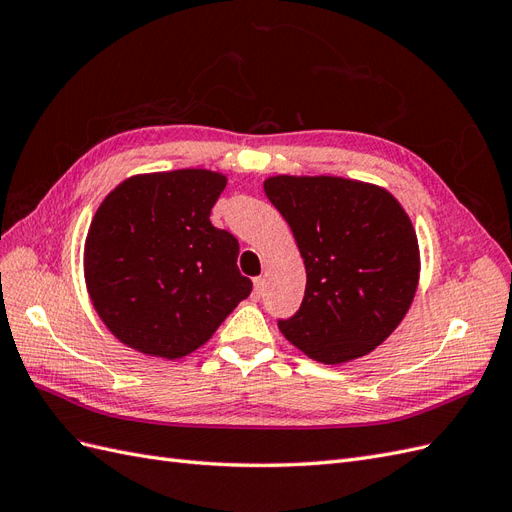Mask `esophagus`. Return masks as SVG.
Masks as SVG:
<instances>
[{
  "label": "esophagus",
  "mask_w": 512,
  "mask_h": 512,
  "mask_svg": "<svg viewBox=\"0 0 512 512\" xmlns=\"http://www.w3.org/2000/svg\"><path fill=\"white\" fill-rule=\"evenodd\" d=\"M262 290H265V280H262V277H254V299L258 301L260 297H262Z\"/></svg>",
  "instance_id": "1"
}]
</instances>
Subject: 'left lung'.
Listing matches in <instances>:
<instances>
[{
    "mask_svg": "<svg viewBox=\"0 0 512 512\" xmlns=\"http://www.w3.org/2000/svg\"><path fill=\"white\" fill-rule=\"evenodd\" d=\"M305 262L299 312L277 320L292 346L320 363L369 354L404 320L418 284V241L408 213L378 185L342 177L265 181Z\"/></svg>",
    "mask_w": 512,
    "mask_h": 512,
    "instance_id": "8db88e82",
    "label": "left lung"
}]
</instances>
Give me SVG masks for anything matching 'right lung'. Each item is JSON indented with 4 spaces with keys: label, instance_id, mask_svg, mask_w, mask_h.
<instances>
[{
    "label": "right lung",
    "instance_id": "1",
    "mask_svg": "<svg viewBox=\"0 0 512 512\" xmlns=\"http://www.w3.org/2000/svg\"><path fill=\"white\" fill-rule=\"evenodd\" d=\"M224 188V175L185 168L130 177L102 200L85 241V282L119 342L181 359L250 297L239 241L209 220Z\"/></svg>",
    "mask_w": 512,
    "mask_h": 512
}]
</instances>
